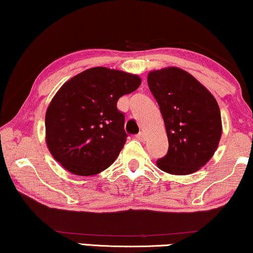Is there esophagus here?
I'll return each instance as SVG.
<instances>
[{
	"label": "esophagus",
	"instance_id": "esophagus-1",
	"mask_svg": "<svg viewBox=\"0 0 253 253\" xmlns=\"http://www.w3.org/2000/svg\"><path fill=\"white\" fill-rule=\"evenodd\" d=\"M136 138L138 139V141H141V142H144V141H145V132L141 131V132L138 133V135H136Z\"/></svg>",
	"mask_w": 253,
	"mask_h": 253
}]
</instances>
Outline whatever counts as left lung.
Returning <instances> with one entry per match:
<instances>
[{
  "label": "left lung",
  "instance_id": "obj_1",
  "mask_svg": "<svg viewBox=\"0 0 253 253\" xmlns=\"http://www.w3.org/2000/svg\"><path fill=\"white\" fill-rule=\"evenodd\" d=\"M148 84L169 139L168 154L157 167L172 174L196 172L210 161L222 136L216 98L192 75L176 67L150 71Z\"/></svg>",
  "mask_w": 253,
  "mask_h": 253
}]
</instances>
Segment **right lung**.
I'll use <instances>...</instances> for the list:
<instances>
[{
    "instance_id": "right-lung-1",
    "label": "right lung",
    "mask_w": 253,
    "mask_h": 253,
    "mask_svg": "<svg viewBox=\"0 0 253 253\" xmlns=\"http://www.w3.org/2000/svg\"><path fill=\"white\" fill-rule=\"evenodd\" d=\"M141 82L137 75L104 67L90 68L65 82L45 114V142L52 157L79 176L110 167L127 137L117 101Z\"/></svg>"
}]
</instances>
